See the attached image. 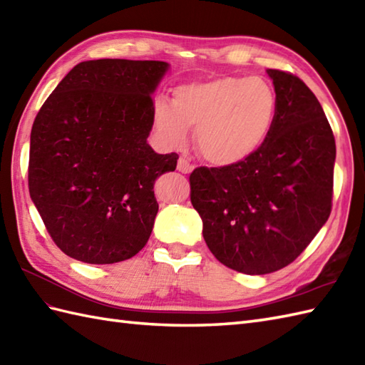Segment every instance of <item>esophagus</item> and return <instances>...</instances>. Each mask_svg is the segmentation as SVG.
<instances>
[{
	"mask_svg": "<svg viewBox=\"0 0 365 365\" xmlns=\"http://www.w3.org/2000/svg\"><path fill=\"white\" fill-rule=\"evenodd\" d=\"M192 169H195V166L191 165L188 158H183V157L178 158V161H177V170H178V173H182V174H190Z\"/></svg>",
	"mask_w": 365,
	"mask_h": 365,
	"instance_id": "esophagus-1",
	"label": "esophagus"
}]
</instances>
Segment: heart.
Here are the masks:
<instances>
[{"mask_svg":"<svg viewBox=\"0 0 365 365\" xmlns=\"http://www.w3.org/2000/svg\"><path fill=\"white\" fill-rule=\"evenodd\" d=\"M277 113L274 89L252 76H215L180 84L173 105L155 103L153 122L161 139L182 147L188 128L195 130L196 149L213 166H234L267 143Z\"/></svg>","mask_w":365,"mask_h":365,"instance_id":"heart-1","label":"heart"}]
</instances>
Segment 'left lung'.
Returning <instances> with one entry per match:
<instances>
[{"label": "left lung", "instance_id": "obj_1", "mask_svg": "<svg viewBox=\"0 0 365 365\" xmlns=\"http://www.w3.org/2000/svg\"><path fill=\"white\" fill-rule=\"evenodd\" d=\"M267 73L277 97L267 143L238 165L190 175L208 250L245 274L292 263L328 221L332 200L336 141L320 102L298 76Z\"/></svg>", "mask_w": 365, "mask_h": 365}]
</instances>
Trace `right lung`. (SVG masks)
<instances>
[{
    "label": "right lung",
    "instance_id": "right-lung-1",
    "mask_svg": "<svg viewBox=\"0 0 365 365\" xmlns=\"http://www.w3.org/2000/svg\"><path fill=\"white\" fill-rule=\"evenodd\" d=\"M168 71L163 61H84L37 113L29 195L68 257L108 265L133 257L149 240L158 213L155 180L178 160L147 143L152 94Z\"/></svg>",
    "mask_w": 365,
    "mask_h": 365
}]
</instances>
